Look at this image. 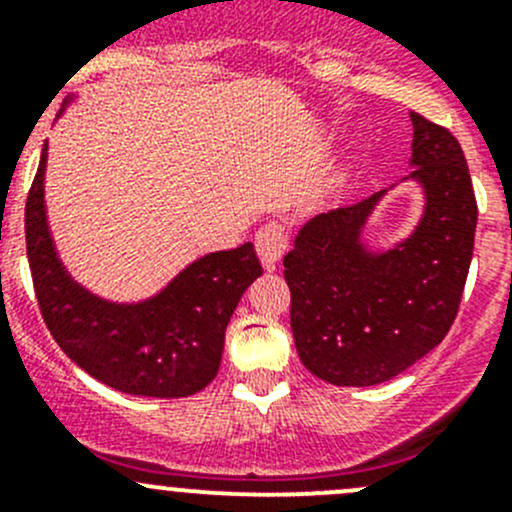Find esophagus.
Wrapping results in <instances>:
<instances>
[{
    "instance_id": "1",
    "label": "esophagus",
    "mask_w": 512,
    "mask_h": 512,
    "mask_svg": "<svg viewBox=\"0 0 512 512\" xmlns=\"http://www.w3.org/2000/svg\"><path fill=\"white\" fill-rule=\"evenodd\" d=\"M255 247H257V255H260L262 265L272 267L275 262L282 260V255L287 252L289 247V237L285 225L280 223H267L257 230L255 235Z\"/></svg>"
}]
</instances>
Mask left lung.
Returning a JSON list of instances; mask_svg holds the SVG:
<instances>
[{"label":"left lung","mask_w":512,"mask_h":512,"mask_svg":"<svg viewBox=\"0 0 512 512\" xmlns=\"http://www.w3.org/2000/svg\"><path fill=\"white\" fill-rule=\"evenodd\" d=\"M411 178L426 215L411 240L366 255L359 230L381 193L317 215L285 255L289 322L302 364L337 386L394 379L443 342L461 307L478 203L461 143L411 111Z\"/></svg>","instance_id":"obj_1"}]
</instances>
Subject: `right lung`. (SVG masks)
<instances>
[{"instance_id":"add662e5","label":"right lung","mask_w":512,"mask_h":512,"mask_svg":"<svg viewBox=\"0 0 512 512\" xmlns=\"http://www.w3.org/2000/svg\"><path fill=\"white\" fill-rule=\"evenodd\" d=\"M46 143L27 195V255L41 317L84 371L111 389L180 399L215 379L225 329L242 292L262 275L252 242L193 262L156 299L133 307L91 297L61 267L44 213Z\"/></svg>"}]
</instances>
